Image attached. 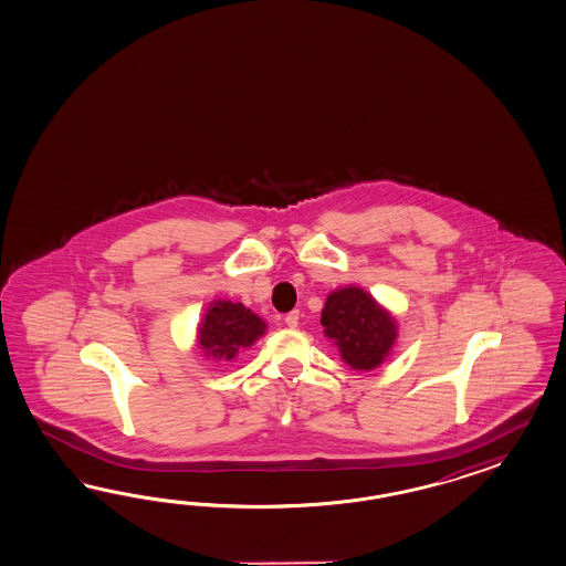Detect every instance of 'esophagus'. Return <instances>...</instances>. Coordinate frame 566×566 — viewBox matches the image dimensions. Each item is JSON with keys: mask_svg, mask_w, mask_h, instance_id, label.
Here are the masks:
<instances>
[{"mask_svg": "<svg viewBox=\"0 0 566 566\" xmlns=\"http://www.w3.org/2000/svg\"><path fill=\"white\" fill-rule=\"evenodd\" d=\"M298 315H301L298 311H292V313H289V315L284 317V323H286L289 327H296V325H298Z\"/></svg>", "mask_w": 566, "mask_h": 566, "instance_id": "esophagus-1", "label": "esophagus"}]
</instances>
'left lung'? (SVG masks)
Masks as SVG:
<instances>
[{
    "label": "left lung",
    "mask_w": 566,
    "mask_h": 566,
    "mask_svg": "<svg viewBox=\"0 0 566 566\" xmlns=\"http://www.w3.org/2000/svg\"><path fill=\"white\" fill-rule=\"evenodd\" d=\"M323 334L354 370L381 367L398 339V322L360 286H344L327 294L322 311Z\"/></svg>",
    "instance_id": "obj_1"
}]
</instances>
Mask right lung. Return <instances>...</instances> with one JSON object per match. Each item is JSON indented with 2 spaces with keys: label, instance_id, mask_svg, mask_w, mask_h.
<instances>
[{
  "label": "right lung",
  "instance_id": "right-lung-1",
  "mask_svg": "<svg viewBox=\"0 0 566 566\" xmlns=\"http://www.w3.org/2000/svg\"><path fill=\"white\" fill-rule=\"evenodd\" d=\"M265 329V322L243 303L216 298L201 317L196 346L208 360L232 363L239 352L253 346Z\"/></svg>",
  "mask_w": 566,
  "mask_h": 566
}]
</instances>
